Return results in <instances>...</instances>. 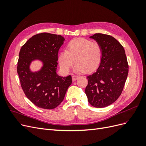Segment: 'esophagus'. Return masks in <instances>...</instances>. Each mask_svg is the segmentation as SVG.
Listing matches in <instances>:
<instances>
[{"mask_svg":"<svg viewBox=\"0 0 146 146\" xmlns=\"http://www.w3.org/2000/svg\"><path fill=\"white\" fill-rule=\"evenodd\" d=\"M72 80H73L74 81H75V80H77V79L79 78V76H77V75H74V76H72Z\"/></svg>","mask_w":146,"mask_h":146,"instance_id":"34e87169","label":"esophagus"}]
</instances>
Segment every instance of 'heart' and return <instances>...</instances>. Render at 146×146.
<instances>
[{
    "instance_id": "heart-1",
    "label": "heart",
    "mask_w": 146,
    "mask_h": 146,
    "mask_svg": "<svg viewBox=\"0 0 146 146\" xmlns=\"http://www.w3.org/2000/svg\"><path fill=\"white\" fill-rule=\"evenodd\" d=\"M102 57V48L98 42L78 38L70 41L66 50L60 53L58 61L65 72L69 71L76 61L75 70L77 72H90L99 67Z\"/></svg>"
}]
</instances>
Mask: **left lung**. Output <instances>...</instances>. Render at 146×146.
I'll list each match as a JSON object with an SVG mask.
<instances>
[{"mask_svg": "<svg viewBox=\"0 0 146 146\" xmlns=\"http://www.w3.org/2000/svg\"><path fill=\"white\" fill-rule=\"evenodd\" d=\"M102 48V57L96 71L87 76L85 94L89 103L104 108L114 102L121 94L129 72L125 50L117 39L108 35L90 36Z\"/></svg>", "mask_w": 146, "mask_h": 146, "instance_id": "8db88e82", "label": "left lung"}]
</instances>
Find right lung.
Returning a JSON list of instances; mask_svg holds the SVG:
<instances>
[{
	"instance_id": "obj_1",
	"label": "right lung",
	"mask_w": 146,
	"mask_h": 146,
	"mask_svg": "<svg viewBox=\"0 0 146 146\" xmlns=\"http://www.w3.org/2000/svg\"><path fill=\"white\" fill-rule=\"evenodd\" d=\"M64 41L61 35L41 33L30 38L20 50L17 72L21 87L27 98L39 108L58 107L72 83L70 76L56 74L58 50ZM35 59L40 60L43 66L38 72H32L29 65Z\"/></svg>"
}]
</instances>
